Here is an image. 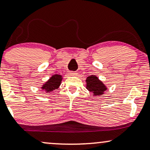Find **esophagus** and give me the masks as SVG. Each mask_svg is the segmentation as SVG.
I'll use <instances>...</instances> for the list:
<instances>
[{"instance_id": "34e87169", "label": "esophagus", "mask_w": 150, "mask_h": 150, "mask_svg": "<svg viewBox=\"0 0 150 150\" xmlns=\"http://www.w3.org/2000/svg\"><path fill=\"white\" fill-rule=\"evenodd\" d=\"M70 75H71V76H76V75H77V72H70Z\"/></svg>"}]
</instances>
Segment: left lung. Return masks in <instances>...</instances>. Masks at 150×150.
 I'll use <instances>...</instances> for the list:
<instances>
[{
	"label": "left lung",
	"instance_id": "1",
	"mask_svg": "<svg viewBox=\"0 0 150 150\" xmlns=\"http://www.w3.org/2000/svg\"><path fill=\"white\" fill-rule=\"evenodd\" d=\"M86 89L91 92L93 96H102L107 90V87L96 75H90L86 79Z\"/></svg>",
	"mask_w": 150,
	"mask_h": 150
}]
</instances>
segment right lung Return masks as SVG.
<instances>
[{
    "mask_svg": "<svg viewBox=\"0 0 150 150\" xmlns=\"http://www.w3.org/2000/svg\"><path fill=\"white\" fill-rule=\"evenodd\" d=\"M62 79H63V77L61 75H58V74L53 75L48 81H45L41 88L42 90L45 91L47 93H50V92H52L56 89H58L61 85Z\"/></svg>",
    "mask_w": 150,
    "mask_h": 150,
    "instance_id": "right-lung-1",
    "label": "right lung"
}]
</instances>
